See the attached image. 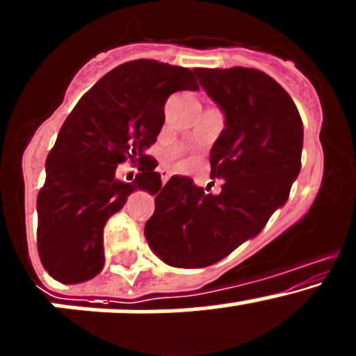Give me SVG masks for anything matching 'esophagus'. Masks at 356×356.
Listing matches in <instances>:
<instances>
[{"mask_svg":"<svg viewBox=\"0 0 356 356\" xmlns=\"http://www.w3.org/2000/svg\"><path fill=\"white\" fill-rule=\"evenodd\" d=\"M160 175H162V184L165 186L168 179H170V172H168V170H160Z\"/></svg>","mask_w":356,"mask_h":356,"instance_id":"obj_1","label":"esophagus"}]
</instances>
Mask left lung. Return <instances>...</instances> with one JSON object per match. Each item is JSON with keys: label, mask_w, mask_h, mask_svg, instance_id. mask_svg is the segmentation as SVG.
Listing matches in <instances>:
<instances>
[{"label": "left lung", "mask_w": 356, "mask_h": 356, "mask_svg": "<svg viewBox=\"0 0 356 356\" xmlns=\"http://www.w3.org/2000/svg\"><path fill=\"white\" fill-rule=\"evenodd\" d=\"M201 87L225 114L209 153L218 194L174 175L145 225L153 252L174 268H204L263 230L286 203L300 172L304 124L285 88L259 70L196 68Z\"/></svg>", "instance_id": "1"}]
</instances>
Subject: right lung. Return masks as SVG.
I'll return each instance as SVG.
<instances>
[{
	"label": "right lung",
	"instance_id": "add662e5",
	"mask_svg": "<svg viewBox=\"0 0 356 356\" xmlns=\"http://www.w3.org/2000/svg\"><path fill=\"white\" fill-rule=\"evenodd\" d=\"M197 88L188 68L136 59L109 71L78 100L47 155L37 196V249L52 278L74 285L102 271L107 220L133 191L162 188L147 149L165 121L167 99ZM124 161L140 170L133 183L115 179Z\"/></svg>",
	"mask_w": 356,
	"mask_h": 356
}]
</instances>
